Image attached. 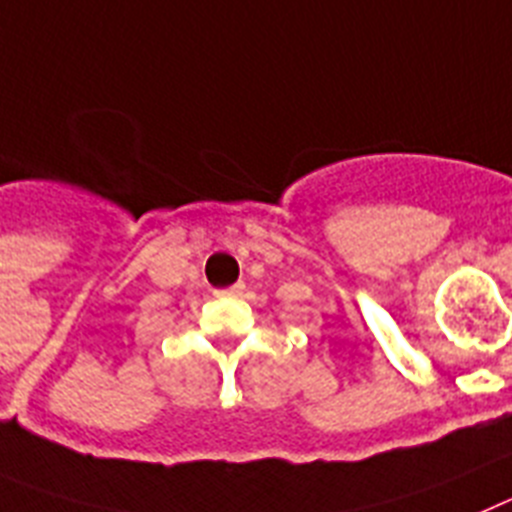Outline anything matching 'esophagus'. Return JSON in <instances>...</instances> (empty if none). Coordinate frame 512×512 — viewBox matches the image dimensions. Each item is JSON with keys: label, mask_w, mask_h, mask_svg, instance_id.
I'll list each match as a JSON object with an SVG mask.
<instances>
[{"label": "esophagus", "mask_w": 512, "mask_h": 512, "mask_svg": "<svg viewBox=\"0 0 512 512\" xmlns=\"http://www.w3.org/2000/svg\"><path fill=\"white\" fill-rule=\"evenodd\" d=\"M242 291H244V283H234V286L216 291V296H224V299H234V296H242Z\"/></svg>", "instance_id": "esophagus-1"}]
</instances>
